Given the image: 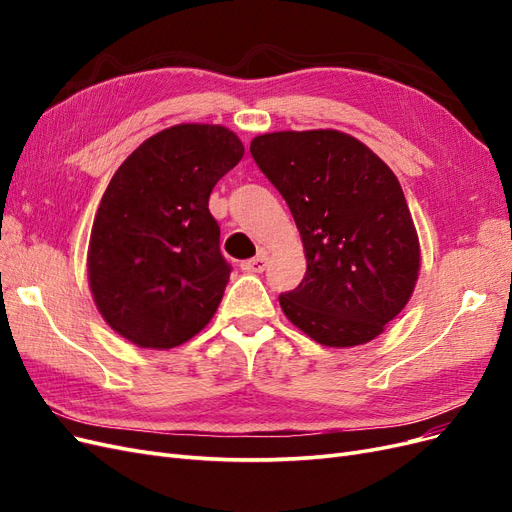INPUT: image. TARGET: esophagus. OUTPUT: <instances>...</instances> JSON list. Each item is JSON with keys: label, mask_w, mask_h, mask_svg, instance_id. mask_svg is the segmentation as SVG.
<instances>
[{"label": "esophagus", "mask_w": 512, "mask_h": 512, "mask_svg": "<svg viewBox=\"0 0 512 512\" xmlns=\"http://www.w3.org/2000/svg\"><path fill=\"white\" fill-rule=\"evenodd\" d=\"M267 265H269L267 252H258L256 258H250V260L241 262V269H243L245 273H262V271L267 269Z\"/></svg>", "instance_id": "34e87169"}]
</instances>
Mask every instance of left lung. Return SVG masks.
<instances>
[{"instance_id": "1", "label": "left lung", "mask_w": 512, "mask_h": 512, "mask_svg": "<svg viewBox=\"0 0 512 512\" xmlns=\"http://www.w3.org/2000/svg\"><path fill=\"white\" fill-rule=\"evenodd\" d=\"M252 158L290 207L307 271L286 318L329 348L371 342L410 301L421 245L393 170L339 130L256 136Z\"/></svg>"}]
</instances>
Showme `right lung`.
<instances>
[{
    "label": "right lung",
    "mask_w": 512,
    "mask_h": 512,
    "mask_svg": "<svg viewBox=\"0 0 512 512\" xmlns=\"http://www.w3.org/2000/svg\"><path fill=\"white\" fill-rule=\"evenodd\" d=\"M243 153L224 126L179 123L138 145L108 183L89 237V290L134 346H181L218 312L230 265L209 194Z\"/></svg>",
    "instance_id": "obj_1"
}]
</instances>
